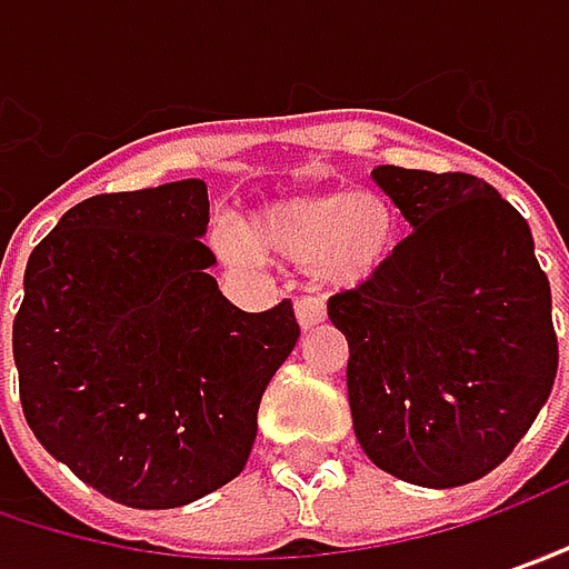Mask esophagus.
<instances>
[{"instance_id": "1", "label": "esophagus", "mask_w": 569, "mask_h": 569, "mask_svg": "<svg viewBox=\"0 0 569 569\" xmlns=\"http://www.w3.org/2000/svg\"><path fill=\"white\" fill-rule=\"evenodd\" d=\"M296 321H299L302 331H309V328L325 321V306H321L318 299H299V302H296Z\"/></svg>"}]
</instances>
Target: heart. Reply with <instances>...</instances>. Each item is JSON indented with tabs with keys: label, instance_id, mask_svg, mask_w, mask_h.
Masks as SVG:
<instances>
[{
	"label": "heart",
	"instance_id": "b5f03b06",
	"mask_svg": "<svg viewBox=\"0 0 569 569\" xmlns=\"http://www.w3.org/2000/svg\"><path fill=\"white\" fill-rule=\"evenodd\" d=\"M398 248V212L376 190H328L273 200L251 212L244 232L229 229L222 251L232 263L254 267L263 258L309 263L325 289L372 283Z\"/></svg>",
	"mask_w": 569,
	"mask_h": 569
}]
</instances>
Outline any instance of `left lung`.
Instances as JSON below:
<instances>
[{
    "label": "left lung",
    "mask_w": 569,
    "mask_h": 569,
    "mask_svg": "<svg viewBox=\"0 0 569 569\" xmlns=\"http://www.w3.org/2000/svg\"><path fill=\"white\" fill-rule=\"evenodd\" d=\"M372 178L413 232L328 302L350 343L353 430L388 475L461 487L507 461L551 395V286L529 222L487 181L398 164Z\"/></svg>",
    "instance_id": "obj_1"
}]
</instances>
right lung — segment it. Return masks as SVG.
Listing matches in <instances>:
<instances>
[{
  "instance_id": "right-lung-1",
  "label": "right lung",
  "mask_w": 569,
  "mask_h": 569,
  "mask_svg": "<svg viewBox=\"0 0 569 569\" xmlns=\"http://www.w3.org/2000/svg\"><path fill=\"white\" fill-rule=\"evenodd\" d=\"M207 222L200 178L101 193L28 258L12 325L24 420L123 507H187L238 478L299 340L292 302L251 315L219 292Z\"/></svg>"
}]
</instances>
